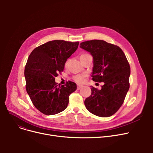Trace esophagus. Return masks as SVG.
I'll return each instance as SVG.
<instances>
[{
	"label": "esophagus",
	"instance_id": "esophagus-1",
	"mask_svg": "<svg viewBox=\"0 0 153 153\" xmlns=\"http://www.w3.org/2000/svg\"><path fill=\"white\" fill-rule=\"evenodd\" d=\"M82 87V85H77V90H80L81 89V88Z\"/></svg>",
	"mask_w": 153,
	"mask_h": 153
}]
</instances>
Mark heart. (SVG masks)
Instances as JSON below:
<instances>
[{
  "label": "heart",
  "mask_w": 153,
  "mask_h": 153,
  "mask_svg": "<svg viewBox=\"0 0 153 153\" xmlns=\"http://www.w3.org/2000/svg\"><path fill=\"white\" fill-rule=\"evenodd\" d=\"M89 56V54H82L81 55V56H80V59L81 58H85L86 57V56ZM68 62H66V64H67ZM85 74H77V75H76L74 77V81L77 82V83H82L84 82V80H85Z\"/></svg>",
  "instance_id": "b5f03b06"
}]
</instances>
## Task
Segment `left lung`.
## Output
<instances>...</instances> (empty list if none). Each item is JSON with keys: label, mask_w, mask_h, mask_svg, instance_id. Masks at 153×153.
<instances>
[{"label": "left lung", "mask_w": 153, "mask_h": 153, "mask_svg": "<svg viewBox=\"0 0 153 153\" xmlns=\"http://www.w3.org/2000/svg\"><path fill=\"white\" fill-rule=\"evenodd\" d=\"M80 48L93 57L92 80L104 83L99 90L91 87V95L84 104L92 114L100 117L113 115L123 104L129 90L130 67L125 54L118 46L103 40L81 43Z\"/></svg>", "instance_id": "8db88e82"}]
</instances>
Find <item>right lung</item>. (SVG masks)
Returning a JSON list of instances; mask_svg holds the SVG:
<instances>
[{
  "instance_id": "1",
  "label": "right lung",
  "mask_w": 153,
  "mask_h": 153,
  "mask_svg": "<svg viewBox=\"0 0 153 153\" xmlns=\"http://www.w3.org/2000/svg\"><path fill=\"white\" fill-rule=\"evenodd\" d=\"M79 44L53 40L36 48L29 56L24 72L26 90L34 106L45 115H55L65 110L69 95L77 89L73 82L58 85L55 77L63 71L66 61Z\"/></svg>"
}]
</instances>
